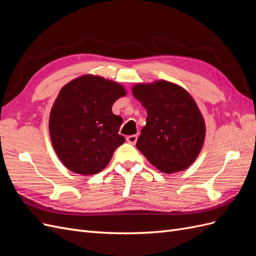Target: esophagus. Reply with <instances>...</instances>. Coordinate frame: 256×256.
I'll return each instance as SVG.
<instances>
[{"mask_svg": "<svg viewBox=\"0 0 256 256\" xmlns=\"http://www.w3.org/2000/svg\"><path fill=\"white\" fill-rule=\"evenodd\" d=\"M136 140H138V136H136V134L128 136L126 138V141H127L128 143H130V144H136Z\"/></svg>", "mask_w": 256, "mask_h": 256, "instance_id": "esophagus-1", "label": "esophagus"}]
</instances>
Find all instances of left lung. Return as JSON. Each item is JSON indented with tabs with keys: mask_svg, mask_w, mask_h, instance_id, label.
<instances>
[{
	"mask_svg": "<svg viewBox=\"0 0 256 256\" xmlns=\"http://www.w3.org/2000/svg\"><path fill=\"white\" fill-rule=\"evenodd\" d=\"M132 94L147 112L136 148L166 174L190 166L202 150L206 132L194 99L180 85L164 80L136 84Z\"/></svg>",
	"mask_w": 256,
	"mask_h": 256,
	"instance_id": "8db88e82",
	"label": "left lung"
}]
</instances>
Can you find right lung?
Returning <instances> with one entry per match:
<instances>
[{
	"mask_svg": "<svg viewBox=\"0 0 256 256\" xmlns=\"http://www.w3.org/2000/svg\"><path fill=\"white\" fill-rule=\"evenodd\" d=\"M122 96V85L92 74L62 88L50 112L49 131L54 150L72 172L99 173L125 142L118 134L122 118L112 112V106Z\"/></svg>",
	"mask_w": 256,
	"mask_h": 256,
	"instance_id": "obj_1",
	"label": "right lung"
}]
</instances>
